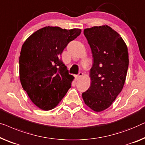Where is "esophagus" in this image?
<instances>
[{
  "label": "esophagus",
  "mask_w": 145,
  "mask_h": 145,
  "mask_svg": "<svg viewBox=\"0 0 145 145\" xmlns=\"http://www.w3.org/2000/svg\"><path fill=\"white\" fill-rule=\"evenodd\" d=\"M83 76V73L82 72H79V74H78V76L76 77V80H78V79H80V78H81V77Z\"/></svg>",
  "instance_id": "1"
}]
</instances>
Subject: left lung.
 <instances>
[{"mask_svg":"<svg viewBox=\"0 0 145 145\" xmlns=\"http://www.w3.org/2000/svg\"><path fill=\"white\" fill-rule=\"evenodd\" d=\"M84 34L91 48L93 64L91 84L82 98L92 110L101 112L123 89L129 65L127 47L120 35L106 25L85 29Z\"/></svg>","mask_w":145,"mask_h":145,"instance_id":"8db88e82","label":"left lung"}]
</instances>
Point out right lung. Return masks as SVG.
<instances>
[{"mask_svg": "<svg viewBox=\"0 0 145 145\" xmlns=\"http://www.w3.org/2000/svg\"><path fill=\"white\" fill-rule=\"evenodd\" d=\"M81 29H63L47 26L33 33L22 45L20 79L33 103L44 110L56 107L65 95L74 80L60 57Z\"/></svg>", "mask_w": 145, "mask_h": 145, "instance_id": "obj_1", "label": "right lung"}]
</instances>
